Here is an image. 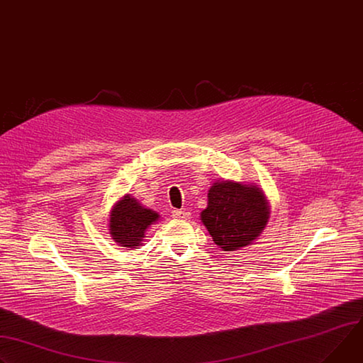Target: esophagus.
Instances as JSON below:
<instances>
[{"instance_id":"34e87169","label":"esophagus","mask_w":363,"mask_h":363,"mask_svg":"<svg viewBox=\"0 0 363 363\" xmlns=\"http://www.w3.org/2000/svg\"><path fill=\"white\" fill-rule=\"evenodd\" d=\"M189 216H191V213L188 211V210H174L172 211V217L174 218H178V220H186V218H189Z\"/></svg>"}]
</instances>
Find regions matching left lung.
Returning a JSON list of instances; mask_svg holds the SVG:
<instances>
[{
    "label": "left lung",
    "mask_w": 363,
    "mask_h": 363,
    "mask_svg": "<svg viewBox=\"0 0 363 363\" xmlns=\"http://www.w3.org/2000/svg\"><path fill=\"white\" fill-rule=\"evenodd\" d=\"M269 203L253 184L217 181L208 189V204L201 221L214 243L224 252H235L252 245L267 227Z\"/></svg>",
    "instance_id": "1"
}]
</instances>
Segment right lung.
I'll list each match as a JSON object with an SVG mask.
<instances>
[{"label":"right lung","mask_w":363,"mask_h":363,"mask_svg":"<svg viewBox=\"0 0 363 363\" xmlns=\"http://www.w3.org/2000/svg\"><path fill=\"white\" fill-rule=\"evenodd\" d=\"M159 220V214L145 208L128 194L118 200L110 213L108 230L111 239L123 247L138 249L142 245L146 230Z\"/></svg>","instance_id":"obj_1"}]
</instances>
